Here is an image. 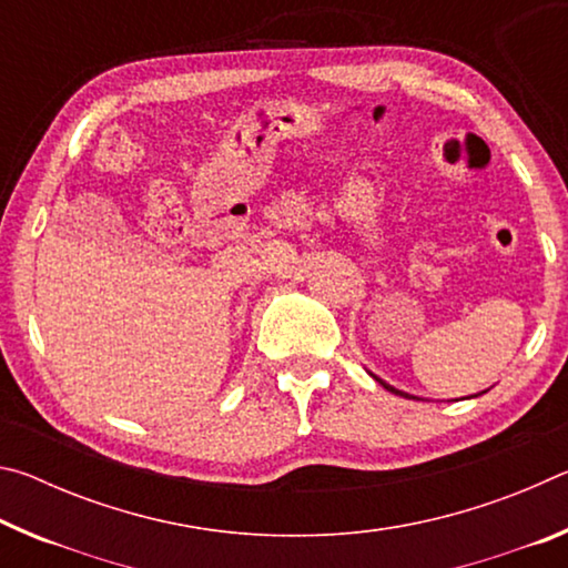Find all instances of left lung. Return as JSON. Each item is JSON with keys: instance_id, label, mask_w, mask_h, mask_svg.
<instances>
[{"instance_id": "1", "label": "left lung", "mask_w": 568, "mask_h": 568, "mask_svg": "<svg viewBox=\"0 0 568 568\" xmlns=\"http://www.w3.org/2000/svg\"><path fill=\"white\" fill-rule=\"evenodd\" d=\"M378 383H381V386L383 388H386V390H390V393H396V396H403V398H413V396H408V393H403V390H396V388H393V386H388V383H383L381 378H376Z\"/></svg>"}]
</instances>
